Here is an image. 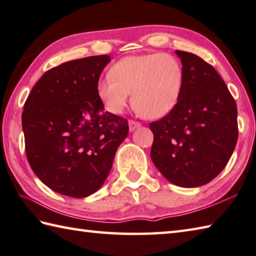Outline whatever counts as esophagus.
Segmentation results:
<instances>
[{"mask_svg":"<svg viewBox=\"0 0 256 256\" xmlns=\"http://www.w3.org/2000/svg\"><path fill=\"white\" fill-rule=\"evenodd\" d=\"M140 126H141V123L138 122V121H133V120H130V122H128L130 131H134L135 128H138Z\"/></svg>","mask_w":256,"mask_h":256,"instance_id":"obj_1","label":"esophagus"}]
</instances>
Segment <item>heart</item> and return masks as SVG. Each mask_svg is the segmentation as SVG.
<instances>
[{
	"label": "heart",
	"instance_id": "obj_1",
	"mask_svg": "<svg viewBox=\"0 0 256 256\" xmlns=\"http://www.w3.org/2000/svg\"><path fill=\"white\" fill-rule=\"evenodd\" d=\"M183 68L170 53H150L121 58L100 80L98 94L108 112L120 114L130 93L138 113L158 118L178 104L183 88Z\"/></svg>",
	"mask_w": 256,
	"mask_h": 256
}]
</instances>
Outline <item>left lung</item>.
Wrapping results in <instances>:
<instances>
[{
  "instance_id": "obj_1",
  "label": "left lung",
  "mask_w": 256,
  "mask_h": 256,
  "mask_svg": "<svg viewBox=\"0 0 256 256\" xmlns=\"http://www.w3.org/2000/svg\"><path fill=\"white\" fill-rule=\"evenodd\" d=\"M183 88L178 104L150 123L154 141L151 158L170 182L196 188L223 171L238 136L236 102L211 64L178 51Z\"/></svg>"
}]
</instances>
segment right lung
Listing matches in <instances>:
<instances>
[{
  "label": "right lung",
  "instance_id": "obj_1",
  "mask_svg": "<svg viewBox=\"0 0 256 256\" xmlns=\"http://www.w3.org/2000/svg\"><path fill=\"white\" fill-rule=\"evenodd\" d=\"M108 55L73 60L45 72L24 103L25 153L33 172L53 191L85 198L102 186L128 120L104 111L98 94Z\"/></svg>",
  "mask_w": 256,
  "mask_h": 256
}]
</instances>
